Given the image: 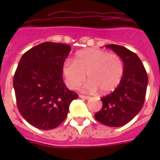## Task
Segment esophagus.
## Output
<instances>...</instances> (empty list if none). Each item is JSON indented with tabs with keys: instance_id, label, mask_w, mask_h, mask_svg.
Returning <instances> with one entry per match:
<instances>
[{
	"instance_id": "obj_1",
	"label": "esophagus",
	"mask_w": 160,
	"mask_h": 160,
	"mask_svg": "<svg viewBox=\"0 0 160 160\" xmlns=\"http://www.w3.org/2000/svg\"><path fill=\"white\" fill-rule=\"evenodd\" d=\"M79 97L81 98H83V99H89V98H90V97H89V96L82 95V94H80V95H79Z\"/></svg>"
}]
</instances>
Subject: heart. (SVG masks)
Returning a JSON list of instances; mask_svg holds the SVG:
<instances>
[{
    "label": "heart",
    "instance_id": "b5f03b06",
    "mask_svg": "<svg viewBox=\"0 0 160 160\" xmlns=\"http://www.w3.org/2000/svg\"><path fill=\"white\" fill-rule=\"evenodd\" d=\"M65 82L71 90H76L86 80L84 90L95 92L98 89L107 94L114 90L122 81L123 63L115 53L98 49H86L78 52L73 62L66 61L62 66Z\"/></svg>",
    "mask_w": 160,
    "mask_h": 160
}]
</instances>
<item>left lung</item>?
<instances>
[{
    "label": "left lung",
    "mask_w": 160,
    "mask_h": 160,
    "mask_svg": "<svg viewBox=\"0 0 160 160\" xmlns=\"http://www.w3.org/2000/svg\"><path fill=\"white\" fill-rule=\"evenodd\" d=\"M123 62V76L115 90L101 98L102 107L94 114L102 124L118 128L136 116L143 106L148 78L140 58L123 46L107 45Z\"/></svg>",
    "instance_id": "obj_1"
}]
</instances>
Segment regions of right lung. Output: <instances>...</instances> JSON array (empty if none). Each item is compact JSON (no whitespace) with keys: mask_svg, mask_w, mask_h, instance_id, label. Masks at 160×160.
Listing matches in <instances>:
<instances>
[{"mask_svg":"<svg viewBox=\"0 0 160 160\" xmlns=\"http://www.w3.org/2000/svg\"><path fill=\"white\" fill-rule=\"evenodd\" d=\"M70 46L43 42L22 55L13 78L18 110L30 125L41 130L58 128L69 107L78 98L66 87L62 66Z\"/></svg>","mask_w":160,"mask_h":160,"instance_id":"1","label":"right lung"}]
</instances>
